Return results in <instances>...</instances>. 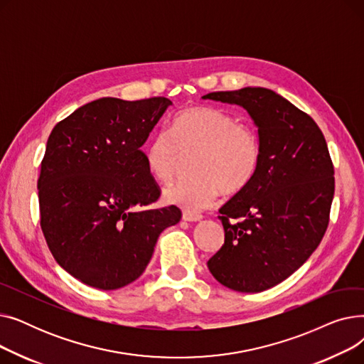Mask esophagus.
<instances>
[{"mask_svg": "<svg viewBox=\"0 0 364 364\" xmlns=\"http://www.w3.org/2000/svg\"><path fill=\"white\" fill-rule=\"evenodd\" d=\"M183 220H184V221H188V223H198V221L202 220V215L184 211V213H183Z\"/></svg>", "mask_w": 364, "mask_h": 364, "instance_id": "obj_1", "label": "esophagus"}]
</instances>
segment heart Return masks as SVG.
Returning <instances> with one entry per match:
<instances>
[{
    "mask_svg": "<svg viewBox=\"0 0 364 364\" xmlns=\"http://www.w3.org/2000/svg\"><path fill=\"white\" fill-rule=\"evenodd\" d=\"M193 156L195 176L164 190V200L187 213L211 206L218 195H236L254 180L261 159L257 134L239 124L232 113L209 106L181 110L168 132H158L144 149L150 176L168 183L183 156Z\"/></svg>",
    "mask_w": 364,
    "mask_h": 364,
    "instance_id": "heart-1",
    "label": "heart"
}]
</instances>
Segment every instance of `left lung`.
<instances>
[{
	"label": "left lung",
	"mask_w": 364,
	"mask_h": 364,
	"mask_svg": "<svg viewBox=\"0 0 364 364\" xmlns=\"http://www.w3.org/2000/svg\"><path fill=\"white\" fill-rule=\"evenodd\" d=\"M202 99L243 107L261 149L254 180L220 209L224 245L208 269L228 289H270L310 258L328 228L335 178L326 140L311 117L269 88Z\"/></svg>",
	"instance_id": "obj_1"
}]
</instances>
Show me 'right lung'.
<instances>
[{
    "instance_id": "add662e5",
    "label": "right lung",
    "mask_w": 364,
    "mask_h": 364,
    "mask_svg": "<svg viewBox=\"0 0 364 364\" xmlns=\"http://www.w3.org/2000/svg\"><path fill=\"white\" fill-rule=\"evenodd\" d=\"M172 102L103 97L57 124L38 180L41 228L63 270L113 291L137 280L159 235L181 220L171 205L147 206L159 188L141 146Z\"/></svg>"
}]
</instances>
